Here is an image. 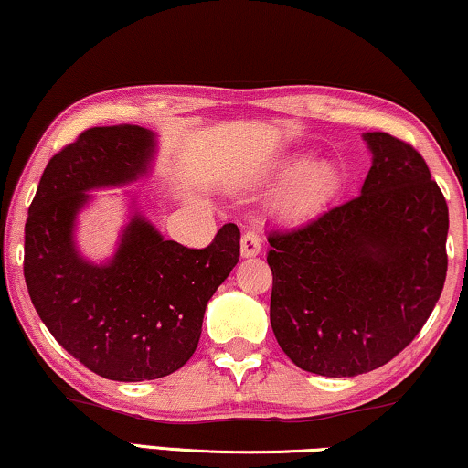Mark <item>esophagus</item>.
I'll list each match as a JSON object with an SVG mask.
<instances>
[{"instance_id":"obj_1","label":"esophagus","mask_w":468,"mask_h":468,"mask_svg":"<svg viewBox=\"0 0 468 468\" xmlns=\"http://www.w3.org/2000/svg\"><path fill=\"white\" fill-rule=\"evenodd\" d=\"M262 251V239H260L258 229L249 228L245 234H242V242H240V253L245 258H253Z\"/></svg>"}]
</instances>
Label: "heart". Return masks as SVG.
<instances>
[{
    "mask_svg": "<svg viewBox=\"0 0 468 468\" xmlns=\"http://www.w3.org/2000/svg\"><path fill=\"white\" fill-rule=\"evenodd\" d=\"M331 180V167L320 165V163H312V165L301 167L294 176L292 186H290V197H292V202L296 204L314 202L315 197L323 196V193L329 189Z\"/></svg>",
    "mask_w": 468,
    "mask_h": 468,
    "instance_id": "1",
    "label": "heart"
}]
</instances>
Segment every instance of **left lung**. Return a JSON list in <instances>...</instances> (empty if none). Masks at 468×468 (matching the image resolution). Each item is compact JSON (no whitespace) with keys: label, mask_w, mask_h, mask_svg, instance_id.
Here are the masks:
<instances>
[{"label":"left lung","mask_w":468,"mask_h":468,"mask_svg":"<svg viewBox=\"0 0 468 468\" xmlns=\"http://www.w3.org/2000/svg\"><path fill=\"white\" fill-rule=\"evenodd\" d=\"M374 161L361 196L269 232L271 326L305 372L342 378L402 353L439 301L449 210L423 156L366 133Z\"/></svg>","instance_id":"8db88e82"}]
</instances>
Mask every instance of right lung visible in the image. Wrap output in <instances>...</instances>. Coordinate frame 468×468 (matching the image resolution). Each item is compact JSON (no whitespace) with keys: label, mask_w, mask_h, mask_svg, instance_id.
Returning <instances> with one entry per match:
<instances>
[{"label":"right lung","mask_w":468,"mask_h":468,"mask_svg":"<svg viewBox=\"0 0 468 468\" xmlns=\"http://www.w3.org/2000/svg\"><path fill=\"white\" fill-rule=\"evenodd\" d=\"M153 145L135 124L83 131L47 163L26 221L23 275L40 320L79 363L120 382L163 378L191 359L206 305L240 258L234 223L189 249L139 217L109 264L77 256L72 223L86 191L135 180Z\"/></svg>","instance_id":"1"}]
</instances>
